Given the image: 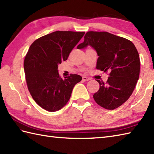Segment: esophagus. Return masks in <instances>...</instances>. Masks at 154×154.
<instances>
[{"label": "esophagus", "instance_id": "34e87169", "mask_svg": "<svg viewBox=\"0 0 154 154\" xmlns=\"http://www.w3.org/2000/svg\"><path fill=\"white\" fill-rule=\"evenodd\" d=\"M89 80H91V79H90V78H89V77H83V81H89Z\"/></svg>", "mask_w": 154, "mask_h": 154}]
</instances>
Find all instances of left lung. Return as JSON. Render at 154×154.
Returning a JSON list of instances; mask_svg holds the SVG:
<instances>
[{"label":"left lung","instance_id":"left-lung-1","mask_svg":"<svg viewBox=\"0 0 154 154\" xmlns=\"http://www.w3.org/2000/svg\"><path fill=\"white\" fill-rule=\"evenodd\" d=\"M84 38L77 48L92 47L99 56L97 69L110 72L106 83L97 80L100 88L94 99L104 109H115L129 99L139 79L138 52L132 42L106 32H88Z\"/></svg>","mask_w":154,"mask_h":154}]
</instances>
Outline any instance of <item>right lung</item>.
I'll list each match as a JSON object with an SVG mask.
<instances>
[{
	"mask_svg": "<svg viewBox=\"0 0 154 154\" xmlns=\"http://www.w3.org/2000/svg\"><path fill=\"white\" fill-rule=\"evenodd\" d=\"M84 32L56 31L34 42L24 61L27 86L39 106L50 112L60 110L69 100L74 86L82 80L71 74L63 79L58 65L67 60Z\"/></svg>",
	"mask_w": 154,
	"mask_h": 154,
	"instance_id": "right-lung-1",
	"label": "right lung"
}]
</instances>
